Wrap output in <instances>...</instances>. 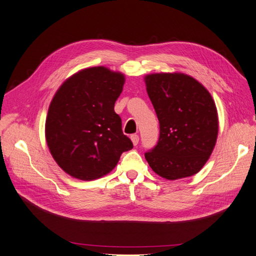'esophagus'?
I'll use <instances>...</instances> for the list:
<instances>
[{"mask_svg": "<svg viewBox=\"0 0 256 256\" xmlns=\"http://www.w3.org/2000/svg\"><path fill=\"white\" fill-rule=\"evenodd\" d=\"M130 140H132L134 145H138V140H140V136L138 134H132V135H130Z\"/></svg>", "mask_w": 256, "mask_h": 256, "instance_id": "esophagus-1", "label": "esophagus"}]
</instances>
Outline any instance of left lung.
Masks as SVG:
<instances>
[{
	"instance_id": "left-lung-1",
	"label": "left lung",
	"mask_w": 256,
	"mask_h": 256,
	"mask_svg": "<svg viewBox=\"0 0 256 256\" xmlns=\"http://www.w3.org/2000/svg\"><path fill=\"white\" fill-rule=\"evenodd\" d=\"M146 89L159 121V140L145 152L160 176L176 180L203 168L215 147L218 116L206 88L184 74H152Z\"/></svg>"
}]
</instances>
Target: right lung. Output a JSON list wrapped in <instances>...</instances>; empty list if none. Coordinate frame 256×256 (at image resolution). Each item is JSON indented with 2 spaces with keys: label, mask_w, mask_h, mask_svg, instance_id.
Here are the masks:
<instances>
[{
  "label": "right lung",
  "mask_w": 256,
  "mask_h": 256,
  "mask_svg": "<svg viewBox=\"0 0 256 256\" xmlns=\"http://www.w3.org/2000/svg\"><path fill=\"white\" fill-rule=\"evenodd\" d=\"M124 76L98 66L82 70L63 82L46 121V138L60 167L80 180H94L114 169L133 142L122 132L114 104Z\"/></svg>",
  "instance_id": "right-lung-1"
}]
</instances>
